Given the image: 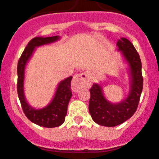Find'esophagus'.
Instances as JSON below:
<instances>
[{
	"mask_svg": "<svg viewBox=\"0 0 159 159\" xmlns=\"http://www.w3.org/2000/svg\"><path fill=\"white\" fill-rule=\"evenodd\" d=\"M91 84V80L89 74L84 73L78 74L75 75L71 82V89L74 92H78L82 88L86 87Z\"/></svg>",
	"mask_w": 159,
	"mask_h": 159,
	"instance_id": "1",
	"label": "esophagus"
}]
</instances>
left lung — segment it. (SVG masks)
Wrapping results in <instances>:
<instances>
[{"instance_id": "8db88e82", "label": "left lung", "mask_w": 159, "mask_h": 159, "mask_svg": "<svg viewBox=\"0 0 159 159\" xmlns=\"http://www.w3.org/2000/svg\"><path fill=\"white\" fill-rule=\"evenodd\" d=\"M118 50L129 64L131 75V89L128 97L121 102L113 104L106 99L102 88L94 84L90 89L89 112L96 124L105 127H115L125 122L132 116L138 109L143 89L141 61L136 49L125 38L119 39Z\"/></svg>"}]
</instances>
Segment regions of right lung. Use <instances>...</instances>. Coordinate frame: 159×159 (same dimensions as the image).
Wrapping results in <instances>:
<instances>
[{
  "label": "right lung",
  "mask_w": 159,
  "mask_h": 159,
  "mask_svg": "<svg viewBox=\"0 0 159 159\" xmlns=\"http://www.w3.org/2000/svg\"><path fill=\"white\" fill-rule=\"evenodd\" d=\"M58 39L59 36L55 35V36L46 37V38L35 37L31 39L25 48L21 57L18 60V68H17L18 70L17 91L25 115L29 120L34 124L48 128L59 127L65 120L67 106L72 95L71 90H70V82H71L72 77H69L60 83L54 98L48 106L43 109H35L28 104L25 98L24 91H23L24 73L26 63L32 56L35 47L53 43L57 40Z\"/></svg>",
  "instance_id": "add662e5"
}]
</instances>
